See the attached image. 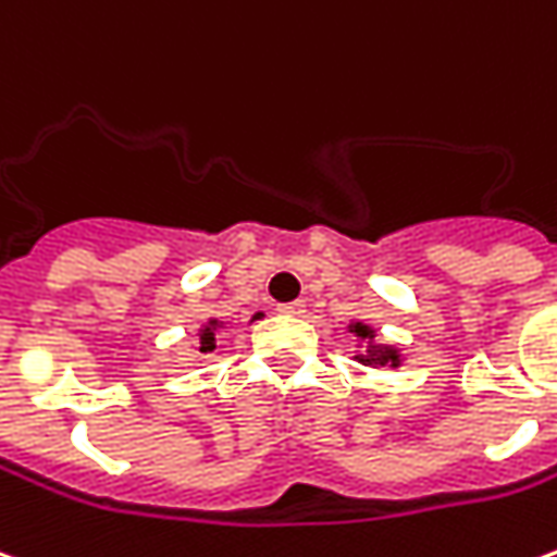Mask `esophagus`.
Instances as JSON below:
<instances>
[{
  "label": "esophagus",
  "mask_w": 557,
  "mask_h": 557,
  "mask_svg": "<svg viewBox=\"0 0 557 557\" xmlns=\"http://www.w3.org/2000/svg\"><path fill=\"white\" fill-rule=\"evenodd\" d=\"M277 310L286 317H305V301H289V305H280Z\"/></svg>",
  "instance_id": "esophagus-1"
}]
</instances>
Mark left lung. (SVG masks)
I'll return each mask as SVG.
<instances>
[{
    "label": "left lung",
    "mask_w": 557,
    "mask_h": 557,
    "mask_svg": "<svg viewBox=\"0 0 557 557\" xmlns=\"http://www.w3.org/2000/svg\"><path fill=\"white\" fill-rule=\"evenodd\" d=\"M346 332L352 334L361 344V352L352 356L359 364H364V368H400L404 356H400L398 346L380 344V341H376V332H373L368 322H349Z\"/></svg>",
    "instance_id": "left-lung-1"
}]
</instances>
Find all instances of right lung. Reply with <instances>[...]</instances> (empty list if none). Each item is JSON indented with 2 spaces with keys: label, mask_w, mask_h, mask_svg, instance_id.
Here are the masks:
<instances>
[{
  "label": "right lung",
  "mask_w": 557,
  "mask_h": 557,
  "mask_svg": "<svg viewBox=\"0 0 557 557\" xmlns=\"http://www.w3.org/2000/svg\"><path fill=\"white\" fill-rule=\"evenodd\" d=\"M223 329V322L220 319H208L201 329H198L196 334V352L198 356H208V352H213L216 349V332Z\"/></svg>",
  "instance_id": "obj_1"
}]
</instances>
